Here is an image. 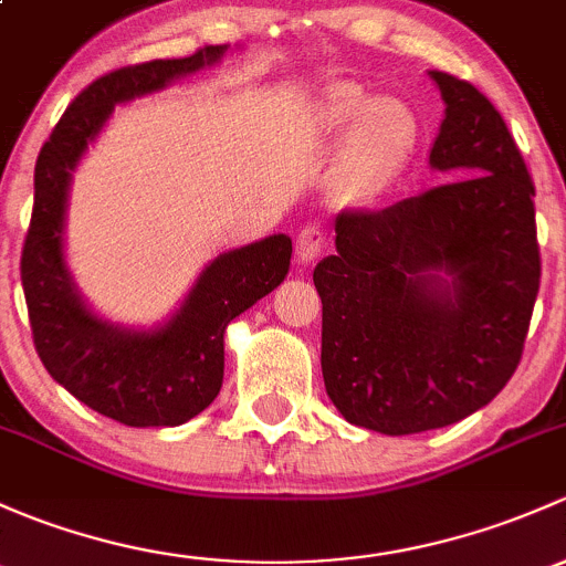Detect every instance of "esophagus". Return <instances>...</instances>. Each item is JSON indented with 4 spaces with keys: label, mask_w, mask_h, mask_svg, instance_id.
I'll return each mask as SVG.
<instances>
[{
    "label": "esophagus",
    "mask_w": 566,
    "mask_h": 566,
    "mask_svg": "<svg viewBox=\"0 0 566 566\" xmlns=\"http://www.w3.org/2000/svg\"><path fill=\"white\" fill-rule=\"evenodd\" d=\"M326 250V229L322 223H305L300 229V234H296V259L302 261V264H307V261L318 259Z\"/></svg>",
    "instance_id": "obj_1"
}]
</instances>
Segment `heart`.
I'll list each match as a JSON object with an SVG mask.
<instances>
[{
  "mask_svg": "<svg viewBox=\"0 0 566 566\" xmlns=\"http://www.w3.org/2000/svg\"><path fill=\"white\" fill-rule=\"evenodd\" d=\"M324 127L352 128L346 147V182L354 193L387 190L411 163L419 144V119L400 97H370L354 84H335L318 103Z\"/></svg>",
  "mask_w": 566,
  "mask_h": 566,
  "instance_id": "b5f03b06",
  "label": "heart"
}]
</instances>
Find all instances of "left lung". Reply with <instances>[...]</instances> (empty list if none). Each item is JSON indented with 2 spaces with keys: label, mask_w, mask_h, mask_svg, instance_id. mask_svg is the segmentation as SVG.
Wrapping results in <instances>:
<instances>
[{
  "label": "left lung",
  "mask_w": 566,
  "mask_h": 566,
  "mask_svg": "<svg viewBox=\"0 0 566 566\" xmlns=\"http://www.w3.org/2000/svg\"><path fill=\"white\" fill-rule=\"evenodd\" d=\"M430 75L447 103L430 166L458 179L340 209L337 253L313 270L326 395L348 422L387 436L444 428L496 398L521 363L543 275L515 138L474 84Z\"/></svg>",
  "instance_id": "8db88e82"
}]
</instances>
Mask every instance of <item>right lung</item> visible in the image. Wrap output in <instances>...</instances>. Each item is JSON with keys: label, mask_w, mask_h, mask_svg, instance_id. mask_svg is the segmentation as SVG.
<instances>
[{"label": "right lung", "mask_w": 566, "mask_h": 566, "mask_svg": "<svg viewBox=\"0 0 566 566\" xmlns=\"http://www.w3.org/2000/svg\"><path fill=\"white\" fill-rule=\"evenodd\" d=\"M226 45L182 60H149L92 81L51 130L34 163V203L21 250V285L40 363L70 395L130 428H174L201 413L223 384V332L289 272L285 234L231 250L203 270L182 311L157 332H125L81 305L62 259L70 171L114 103L163 90L212 65Z\"/></svg>", "instance_id": "add662e5"}]
</instances>
